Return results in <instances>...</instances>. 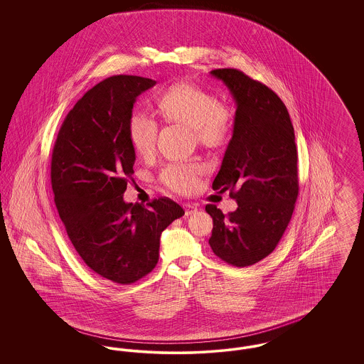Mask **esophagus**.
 <instances>
[{
	"mask_svg": "<svg viewBox=\"0 0 364 364\" xmlns=\"http://www.w3.org/2000/svg\"><path fill=\"white\" fill-rule=\"evenodd\" d=\"M184 208H186V215H187V217H188V215H192V214H195V213L198 211V208H196V206H193V205H190V203L184 205Z\"/></svg>",
	"mask_w": 364,
	"mask_h": 364,
	"instance_id": "obj_1",
	"label": "esophagus"
}]
</instances>
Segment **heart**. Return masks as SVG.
Instances as JSON below:
<instances>
[{"label": "heart", "mask_w": 364, "mask_h": 364, "mask_svg": "<svg viewBox=\"0 0 364 364\" xmlns=\"http://www.w3.org/2000/svg\"><path fill=\"white\" fill-rule=\"evenodd\" d=\"M156 113L168 125L186 127L196 143L210 151L224 150L232 135V119L225 105L215 95L190 83H176L156 97ZM128 135L138 156L149 159L156 153L158 125L154 120L134 114L128 122ZM205 166L199 162L172 164L159 176L161 183L177 193L196 188Z\"/></svg>", "instance_id": "heart-1"}]
</instances>
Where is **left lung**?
Returning <instances> with one entry per match:
<instances>
[{
    "mask_svg": "<svg viewBox=\"0 0 364 364\" xmlns=\"http://www.w3.org/2000/svg\"><path fill=\"white\" fill-rule=\"evenodd\" d=\"M224 82L235 104L233 135L213 190L229 195L237 208L225 215L215 205L208 244L226 263L245 267L274 251L294 213L299 193L294 125L277 94L242 70L210 72Z\"/></svg>",
    "mask_w": 364,
    "mask_h": 364,
    "instance_id": "8db88e82",
    "label": "left lung"
}]
</instances>
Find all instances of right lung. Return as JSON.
<instances>
[{"label":"right lung","instance_id":"1","mask_svg":"<svg viewBox=\"0 0 364 364\" xmlns=\"http://www.w3.org/2000/svg\"><path fill=\"white\" fill-rule=\"evenodd\" d=\"M156 80L117 75L88 90L63 122L52 156V188L68 237L87 266L117 284L156 267L164 229L184 215L169 198L125 203L135 150L128 122Z\"/></svg>","mask_w":364,"mask_h":364}]
</instances>
